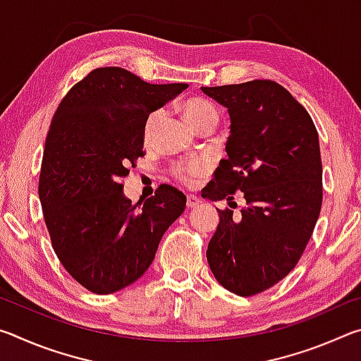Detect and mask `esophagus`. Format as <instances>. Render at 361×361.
<instances>
[{
	"instance_id": "34e87169",
	"label": "esophagus",
	"mask_w": 361,
	"mask_h": 361,
	"mask_svg": "<svg viewBox=\"0 0 361 361\" xmlns=\"http://www.w3.org/2000/svg\"><path fill=\"white\" fill-rule=\"evenodd\" d=\"M200 204H202V200H200L199 197H195L194 194H188V197H186L188 209H195V207H199Z\"/></svg>"
}]
</instances>
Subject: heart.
Here are the masks:
<instances>
[{
    "label": "heart",
    "instance_id": "heart-1",
    "mask_svg": "<svg viewBox=\"0 0 361 361\" xmlns=\"http://www.w3.org/2000/svg\"><path fill=\"white\" fill-rule=\"evenodd\" d=\"M183 113H185L189 124L192 126V129L200 124H205V122H215V124H218V111L216 108L213 106V103H210L209 100H204V99L188 100L185 103V106H183ZM161 118H162L161 109H157V111L151 113L148 116V119H146V124H145L146 140H149L152 137V133H154L157 127V122L161 121ZM204 170H205V166L202 162L180 164V166L176 167V173H178L181 178L191 180L194 176L202 173Z\"/></svg>",
    "mask_w": 361,
    "mask_h": 361
}]
</instances>
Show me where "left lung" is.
<instances>
[{"label": "left lung", "mask_w": 361, "mask_h": 361, "mask_svg": "<svg viewBox=\"0 0 361 361\" xmlns=\"http://www.w3.org/2000/svg\"><path fill=\"white\" fill-rule=\"evenodd\" d=\"M228 109V157L207 186L210 200L242 192V216L218 210L207 248L213 276L226 290L252 296L298 264L322 209L319 133L309 113L282 85L258 79L200 87Z\"/></svg>", "instance_id": "1"}]
</instances>
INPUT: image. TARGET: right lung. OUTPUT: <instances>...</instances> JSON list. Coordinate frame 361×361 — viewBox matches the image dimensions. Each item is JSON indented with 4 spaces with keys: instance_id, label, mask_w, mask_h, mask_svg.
Returning <instances> with one entry per match:
<instances>
[{
    "instance_id": "1",
    "label": "right lung",
    "mask_w": 361,
    "mask_h": 361,
    "mask_svg": "<svg viewBox=\"0 0 361 361\" xmlns=\"http://www.w3.org/2000/svg\"><path fill=\"white\" fill-rule=\"evenodd\" d=\"M185 89L108 66L78 82L54 114L39 175L42 213L60 262L97 295L137 282L185 210L186 195L176 188L159 186L133 205L121 185L143 156L148 116Z\"/></svg>"
}]
</instances>
